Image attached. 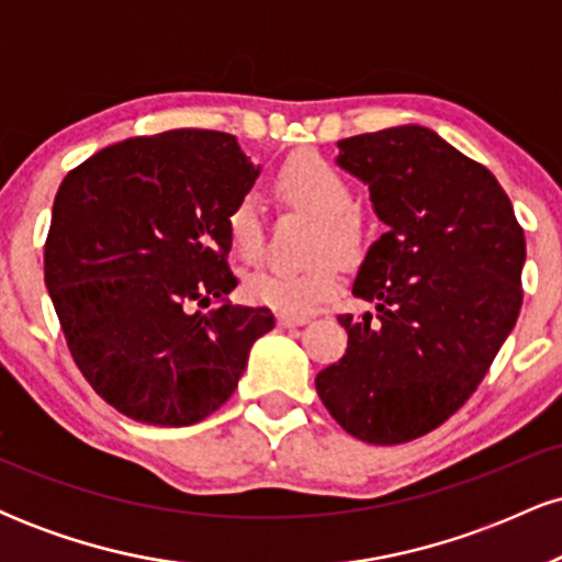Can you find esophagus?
I'll return each mask as SVG.
<instances>
[{
	"label": "esophagus",
	"mask_w": 562,
	"mask_h": 562,
	"mask_svg": "<svg viewBox=\"0 0 562 562\" xmlns=\"http://www.w3.org/2000/svg\"><path fill=\"white\" fill-rule=\"evenodd\" d=\"M277 322H280L282 327H299V325H306L308 317H295V314H277Z\"/></svg>",
	"instance_id": "1"
}]
</instances>
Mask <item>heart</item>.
Returning a JSON list of instances; mask_svg holds the SVG:
<instances>
[{"mask_svg": "<svg viewBox=\"0 0 562 562\" xmlns=\"http://www.w3.org/2000/svg\"><path fill=\"white\" fill-rule=\"evenodd\" d=\"M274 195L288 209L317 218L308 240V267L299 272H256L245 280L243 293L250 303L280 314H308L330 301L340 288L338 261L353 263L364 250V224L351 209L348 179L319 156H293L274 173ZM227 240L237 259L259 261L263 227L254 198H240L227 214Z\"/></svg>", "mask_w": 562, "mask_h": 562, "instance_id": "b5f03b06", "label": "heart"}]
</instances>
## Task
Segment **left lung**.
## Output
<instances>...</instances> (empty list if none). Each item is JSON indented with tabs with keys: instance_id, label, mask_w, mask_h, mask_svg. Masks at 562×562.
<instances>
[{
	"instance_id": "8db88e82",
	"label": "left lung",
	"mask_w": 562,
	"mask_h": 562,
	"mask_svg": "<svg viewBox=\"0 0 562 562\" xmlns=\"http://www.w3.org/2000/svg\"><path fill=\"white\" fill-rule=\"evenodd\" d=\"M338 147L389 229L353 282L378 314H340L348 348L319 372L317 393L346 434L389 447L430 434L479 389L518 322L526 237L494 173L430 128Z\"/></svg>"
}]
</instances>
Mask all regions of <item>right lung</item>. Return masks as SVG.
<instances>
[{
    "label": "right lung",
    "mask_w": 562,
    "mask_h": 562,
    "mask_svg": "<svg viewBox=\"0 0 562 562\" xmlns=\"http://www.w3.org/2000/svg\"><path fill=\"white\" fill-rule=\"evenodd\" d=\"M256 177L232 134L173 128L115 142L63 179L44 282L76 367L121 415L200 423L274 327L267 306L227 299V214Z\"/></svg>",
    "instance_id": "right-lung-1"
}]
</instances>
